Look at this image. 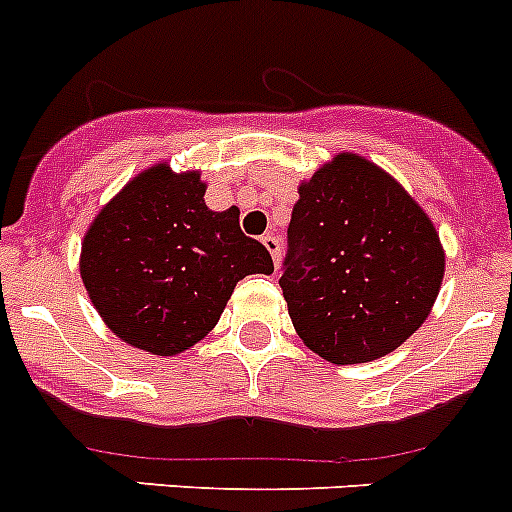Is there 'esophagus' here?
<instances>
[{
    "label": "esophagus",
    "instance_id": "1",
    "mask_svg": "<svg viewBox=\"0 0 512 512\" xmlns=\"http://www.w3.org/2000/svg\"><path fill=\"white\" fill-rule=\"evenodd\" d=\"M261 243H264L266 251L271 253V259H274V266H277V269H279V264H282V241H279V235L266 233L264 238H261Z\"/></svg>",
    "mask_w": 512,
    "mask_h": 512
}]
</instances>
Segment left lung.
Masks as SVG:
<instances>
[{"mask_svg":"<svg viewBox=\"0 0 512 512\" xmlns=\"http://www.w3.org/2000/svg\"><path fill=\"white\" fill-rule=\"evenodd\" d=\"M279 287L297 336L330 364H364L431 315L446 256L431 217L387 171L338 153L300 184Z\"/></svg>","mask_w":512,"mask_h":512,"instance_id":"obj_1","label":"left lung"}]
</instances>
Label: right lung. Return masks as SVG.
Returning <instances> with one entry per match:
<instances>
[{
	"mask_svg": "<svg viewBox=\"0 0 512 512\" xmlns=\"http://www.w3.org/2000/svg\"><path fill=\"white\" fill-rule=\"evenodd\" d=\"M200 171L156 164L99 210L79 271L107 328L148 354L174 356L210 333L235 284L274 261L243 235L241 212L205 205Z\"/></svg>",
	"mask_w": 512,
	"mask_h": 512,
	"instance_id": "1",
	"label": "right lung"
}]
</instances>
